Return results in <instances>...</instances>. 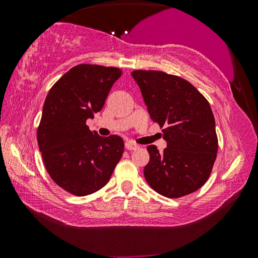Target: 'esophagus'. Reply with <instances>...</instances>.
I'll use <instances>...</instances> for the list:
<instances>
[{
  "label": "esophagus",
  "mask_w": 258,
  "mask_h": 258,
  "mask_svg": "<svg viewBox=\"0 0 258 258\" xmlns=\"http://www.w3.org/2000/svg\"><path fill=\"white\" fill-rule=\"evenodd\" d=\"M125 148L128 150H136L137 148H139V144H136L135 142H133V141H126V142H125Z\"/></svg>",
  "instance_id": "34e87169"
}]
</instances>
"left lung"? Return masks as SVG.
<instances>
[{"mask_svg": "<svg viewBox=\"0 0 258 258\" xmlns=\"http://www.w3.org/2000/svg\"><path fill=\"white\" fill-rule=\"evenodd\" d=\"M151 119L163 128L167 148L148 146L144 177L169 199L199 190L208 181L217 156L215 118L207 98L181 77L157 70H134Z\"/></svg>", "mask_w": 258, "mask_h": 258, "instance_id": "obj_1", "label": "left lung"}]
</instances>
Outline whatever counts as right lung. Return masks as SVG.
<instances>
[{"label":"right lung","instance_id":"right-lung-1","mask_svg":"<svg viewBox=\"0 0 258 258\" xmlns=\"http://www.w3.org/2000/svg\"><path fill=\"white\" fill-rule=\"evenodd\" d=\"M121 75L122 70L114 67L75 66L45 97L37 129L38 148L52 181L75 196L103 188L122 157L121 137H102L87 125V119L102 110Z\"/></svg>","mask_w":258,"mask_h":258}]
</instances>
